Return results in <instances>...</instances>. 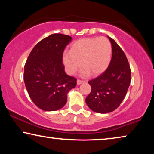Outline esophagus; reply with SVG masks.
I'll return each mask as SVG.
<instances>
[{"instance_id":"obj_1","label":"esophagus","mask_w":154,"mask_h":154,"mask_svg":"<svg viewBox=\"0 0 154 154\" xmlns=\"http://www.w3.org/2000/svg\"><path fill=\"white\" fill-rule=\"evenodd\" d=\"M85 82L83 80H80V79H77V85H80V84H82V83H84Z\"/></svg>"}]
</instances>
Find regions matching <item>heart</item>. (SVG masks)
Listing matches in <instances>:
<instances>
[{
  "instance_id": "1",
  "label": "heart",
  "mask_w": 154,
  "mask_h": 154,
  "mask_svg": "<svg viewBox=\"0 0 154 154\" xmlns=\"http://www.w3.org/2000/svg\"><path fill=\"white\" fill-rule=\"evenodd\" d=\"M111 43L105 36L82 38L70 46L69 52L62 55L66 72L73 75L83 65L84 74L98 75L106 71L111 62Z\"/></svg>"
}]
</instances>
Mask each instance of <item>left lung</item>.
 <instances>
[{"label": "left lung", "mask_w": 154, "mask_h": 154, "mask_svg": "<svg viewBox=\"0 0 154 154\" xmlns=\"http://www.w3.org/2000/svg\"><path fill=\"white\" fill-rule=\"evenodd\" d=\"M112 58L103 74L88 82L92 90L85 98L91 110L98 113L113 111L123 101L131 79V70L124 52L113 38Z\"/></svg>", "instance_id": "left-lung-1"}]
</instances>
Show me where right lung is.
Returning a JSON list of instances; mask_svg holds the SVG:
<instances>
[{"instance_id": "add662e5", "label": "right lung", "mask_w": 154, "mask_h": 154, "mask_svg": "<svg viewBox=\"0 0 154 154\" xmlns=\"http://www.w3.org/2000/svg\"><path fill=\"white\" fill-rule=\"evenodd\" d=\"M70 36L53 34L34 47L24 65V79L31 100L38 108L54 111L63 107L77 79L64 71L62 55Z\"/></svg>"}]
</instances>
